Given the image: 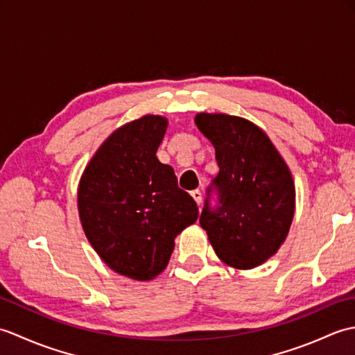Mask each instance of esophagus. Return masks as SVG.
<instances>
[{"instance_id": "esophagus-1", "label": "esophagus", "mask_w": 355, "mask_h": 355, "mask_svg": "<svg viewBox=\"0 0 355 355\" xmlns=\"http://www.w3.org/2000/svg\"><path fill=\"white\" fill-rule=\"evenodd\" d=\"M191 195H192V198L197 201V205H201V200H202V193H201V191L200 189H195V191H192L191 192Z\"/></svg>"}]
</instances>
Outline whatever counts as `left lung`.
<instances>
[{
    "mask_svg": "<svg viewBox=\"0 0 355 355\" xmlns=\"http://www.w3.org/2000/svg\"><path fill=\"white\" fill-rule=\"evenodd\" d=\"M195 123L214 145L220 168L207 187L201 227L221 261L241 270L258 267L277 252L293 221L288 166L245 119L201 112Z\"/></svg>",
    "mask_w": 355,
    "mask_h": 355,
    "instance_id": "8db88e82",
    "label": "left lung"
}]
</instances>
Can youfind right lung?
<instances>
[{
    "label": "right lung",
    "mask_w": 355,
    "mask_h": 355,
    "mask_svg": "<svg viewBox=\"0 0 355 355\" xmlns=\"http://www.w3.org/2000/svg\"><path fill=\"white\" fill-rule=\"evenodd\" d=\"M164 117L143 116L112 132L80 178L78 202L85 235L117 273L149 281L166 268L173 239L198 218V206L178 187L155 153Z\"/></svg>",
    "instance_id": "add662e5"
}]
</instances>
